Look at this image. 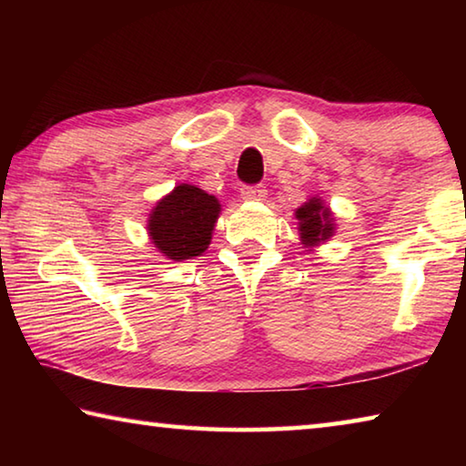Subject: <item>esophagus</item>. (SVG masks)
Listing matches in <instances>:
<instances>
[{
	"label": "esophagus",
	"instance_id": "1",
	"mask_svg": "<svg viewBox=\"0 0 466 466\" xmlns=\"http://www.w3.org/2000/svg\"><path fill=\"white\" fill-rule=\"evenodd\" d=\"M240 197L242 201H263L267 197V188L265 187H242L240 188Z\"/></svg>",
	"mask_w": 466,
	"mask_h": 466
}]
</instances>
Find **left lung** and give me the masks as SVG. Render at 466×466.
Wrapping results in <instances>:
<instances>
[{
  "label": "left lung",
  "mask_w": 466,
  "mask_h": 466,
  "mask_svg": "<svg viewBox=\"0 0 466 466\" xmlns=\"http://www.w3.org/2000/svg\"><path fill=\"white\" fill-rule=\"evenodd\" d=\"M298 234L306 248H317L335 236L337 219L320 197H310L296 209Z\"/></svg>",
  "instance_id": "8db88e82"
}]
</instances>
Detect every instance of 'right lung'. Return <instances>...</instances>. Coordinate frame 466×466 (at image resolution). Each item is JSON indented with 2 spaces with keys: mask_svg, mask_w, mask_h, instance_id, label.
<instances>
[{
  "mask_svg": "<svg viewBox=\"0 0 466 466\" xmlns=\"http://www.w3.org/2000/svg\"><path fill=\"white\" fill-rule=\"evenodd\" d=\"M219 211L218 197L180 183L149 211L147 236L162 257L177 263L187 261L208 250Z\"/></svg>",
  "mask_w": 466,
  "mask_h": 466,
  "instance_id": "add662e5",
  "label": "right lung"
}]
</instances>
